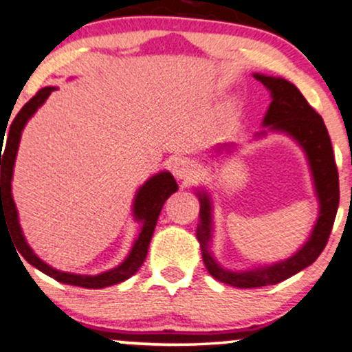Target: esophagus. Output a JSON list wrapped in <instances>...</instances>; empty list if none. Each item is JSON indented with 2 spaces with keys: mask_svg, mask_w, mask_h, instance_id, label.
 I'll return each mask as SVG.
<instances>
[{
  "mask_svg": "<svg viewBox=\"0 0 352 352\" xmlns=\"http://www.w3.org/2000/svg\"><path fill=\"white\" fill-rule=\"evenodd\" d=\"M172 172L173 175L177 177L179 180H190L197 175V166L190 161V159H175L172 166Z\"/></svg>",
  "mask_w": 352,
  "mask_h": 352,
  "instance_id": "1",
  "label": "esophagus"
}]
</instances>
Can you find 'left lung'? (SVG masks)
I'll return each instance as SVG.
<instances>
[{
    "label": "left lung",
    "mask_w": 352,
    "mask_h": 352,
    "mask_svg": "<svg viewBox=\"0 0 352 352\" xmlns=\"http://www.w3.org/2000/svg\"><path fill=\"white\" fill-rule=\"evenodd\" d=\"M253 78L268 89L273 99L263 118V126L271 131L286 133L304 149L312 172L320 211L309 240L287 260L248 271H230L222 268L209 250V242L212 237L211 198L204 190L198 191L199 226L197 229V239L201 248L204 266L217 281L242 289L278 284L312 265L327 245L340 204V180H338L335 154L323 118L309 105L305 97L292 82L283 78L265 76L258 73L253 74ZM265 133L261 131L256 136H265Z\"/></svg>",
    "instance_id": "obj_1"
}]
</instances>
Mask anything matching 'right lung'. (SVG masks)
Wrapping results in <instances>:
<instances>
[{
  "label": "right lung",
  "instance_id": "add662e5",
  "mask_svg": "<svg viewBox=\"0 0 352 352\" xmlns=\"http://www.w3.org/2000/svg\"><path fill=\"white\" fill-rule=\"evenodd\" d=\"M55 89L56 87L40 89L37 94L19 110V113L12 120L10 131H8L10 135L6 136V146H4V153L1 157V228L3 226L10 228L14 245L21 255L25 258L28 263L35 266V268L45 273L47 276H50V278L56 279L58 283L86 289H102L107 286H113V284L123 283L124 279L131 278L141 268V265L144 263L146 255H148L149 242L153 239L159 214H161V209L164 203H166V199L179 190V185H177V182L170 172H159L154 177H151L148 182H144V185L140 186V190L136 191L135 203H133V216H135L138 222H141V232L135 240V243H133L128 256L124 258L123 263H120L117 268L104 271V273L96 276L74 274L52 268L45 261L40 260L32 248L29 247V243L25 242L24 234H22L19 217H17V209L11 193V180L12 170H14L17 148H19L21 133L24 130L25 123L29 122V118L37 112L40 105H43V102L48 99V96ZM3 133L6 131L3 130Z\"/></svg>",
  "mask_w": 352,
  "mask_h": 352
}]
</instances>
